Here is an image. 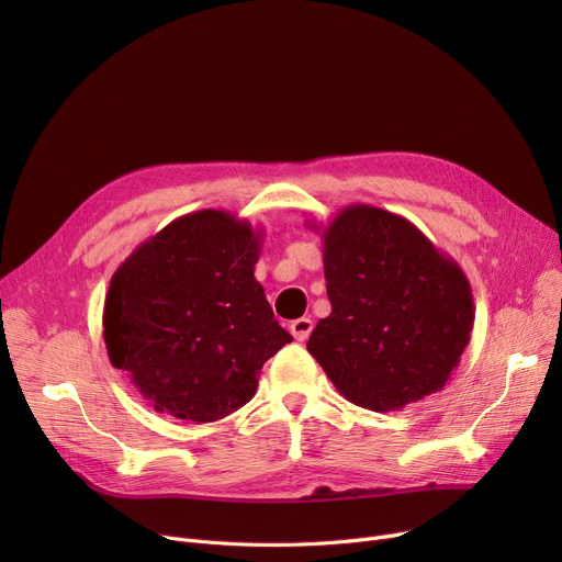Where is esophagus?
I'll return each instance as SVG.
<instances>
[{
  "label": "esophagus",
  "instance_id": "esophagus-1",
  "mask_svg": "<svg viewBox=\"0 0 562 562\" xmlns=\"http://www.w3.org/2000/svg\"><path fill=\"white\" fill-rule=\"evenodd\" d=\"M312 328H314V321L307 318V316L291 321V326H289V330H291V335H293V339H296V341H305L310 337Z\"/></svg>",
  "mask_w": 562,
  "mask_h": 562
}]
</instances>
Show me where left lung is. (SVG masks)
<instances>
[{"label": "left lung", "mask_w": 562, "mask_h": 562, "mask_svg": "<svg viewBox=\"0 0 562 562\" xmlns=\"http://www.w3.org/2000/svg\"><path fill=\"white\" fill-rule=\"evenodd\" d=\"M330 316L307 350L339 394L401 409L447 385L474 328L464 271L407 218L350 204L323 229Z\"/></svg>", "instance_id": "8db88e82"}]
</instances>
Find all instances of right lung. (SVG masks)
<instances>
[{
    "mask_svg": "<svg viewBox=\"0 0 562 562\" xmlns=\"http://www.w3.org/2000/svg\"><path fill=\"white\" fill-rule=\"evenodd\" d=\"M259 250V227L202 210L117 266L102 316L109 360L161 415L195 424L232 415L293 339L255 280Z\"/></svg>",
    "mask_w": 562,
    "mask_h": 562,
    "instance_id": "obj_1",
    "label": "right lung"
}]
</instances>
